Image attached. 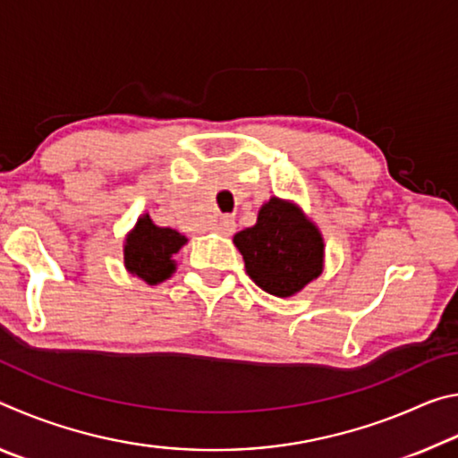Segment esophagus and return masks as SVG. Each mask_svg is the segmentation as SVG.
<instances>
[{"label": "esophagus", "mask_w": 458, "mask_h": 458, "mask_svg": "<svg viewBox=\"0 0 458 458\" xmlns=\"http://www.w3.org/2000/svg\"><path fill=\"white\" fill-rule=\"evenodd\" d=\"M234 230H236V222H234V218H232V216H222L218 224H216V232H218V234H222V236H232V234H234Z\"/></svg>", "instance_id": "1"}]
</instances>
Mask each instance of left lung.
<instances>
[{
    "instance_id": "obj_1",
    "label": "left lung",
    "mask_w": 458,
    "mask_h": 458,
    "mask_svg": "<svg viewBox=\"0 0 458 458\" xmlns=\"http://www.w3.org/2000/svg\"><path fill=\"white\" fill-rule=\"evenodd\" d=\"M234 244L248 276L275 297H291L323 270L319 230L289 201H267L257 224L238 232Z\"/></svg>"
}]
</instances>
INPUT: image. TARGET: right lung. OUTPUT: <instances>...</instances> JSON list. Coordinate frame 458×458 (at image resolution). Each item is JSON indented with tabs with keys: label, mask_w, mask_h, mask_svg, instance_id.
<instances>
[{
	"label": "right lung",
	"mask_w": 458,
	"mask_h": 458,
	"mask_svg": "<svg viewBox=\"0 0 458 458\" xmlns=\"http://www.w3.org/2000/svg\"><path fill=\"white\" fill-rule=\"evenodd\" d=\"M185 244V236L172 228H159L149 216L139 218L125 244V267L129 273L157 284L174 273L172 257Z\"/></svg>",
	"instance_id": "obj_1"
}]
</instances>
